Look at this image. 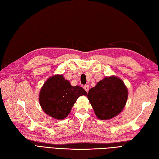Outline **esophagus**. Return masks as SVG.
<instances>
[{
  "instance_id": "1",
  "label": "esophagus",
  "mask_w": 159,
  "mask_h": 159,
  "mask_svg": "<svg viewBox=\"0 0 159 159\" xmlns=\"http://www.w3.org/2000/svg\"><path fill=\"white\" fill-rule=\"evenodd\" d=\"M84 89H85L86 91H87V92H88V91H89V85H84Z\"/></svg>"
}]
</instances>
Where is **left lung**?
Returning <instances> with one entry per match:
<instances>
[{
  "mask_svg": "<svg viewBox=\"0 0 159 159\" xmlns=\"http://www.w3.org/2000/svg\"><path fill=\"white\" fill-rule=\"evenodd\" d=\"M128 98V89L119 77L111 75L91 88L88 99L97 117L109 120L122 112Z\"/></svg>",
  "mask_w": 159,
  "mask_h": 159,
  "instance_id": "8db88e82",
  "label": "left lung"
}]
</instances>
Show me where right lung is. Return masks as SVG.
I'll return each instance as SVG.
<instances>
[{"label":"right lung","mask_w":159,"mask_h":159,"mask_svg":"<svg viewBox=\"0 0 159 159\" xmlns=\"http://www.w3.org/2000/svg\"><path fill=\"white\" fill-rule=\"evenodd\" d=\"M86 95L84 88L72 86L63 75L56 74L50 77L41 88L39 103L48 115L61 120L68 117L80 96Z\"/></svg>","instance_id":"add662e5"}]
</instances>
